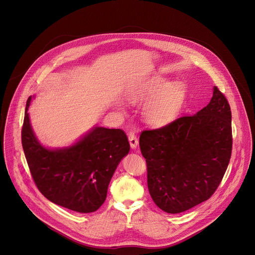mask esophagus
Returning <instances> with one entry per match:
<instances>
[{"label":"esophagus","instance_id":"obj_1","mask_svg":"<svg viewBox=\"0 0 255 255\" xmlns=\"http://www.w3.org/2000/svg\"><path fill=\"white\" fill-rule=\"evenodd\" d=\"M128 139H129V143H130V146L132 149H136V147L138 146V138L135 135V133L131 132L128 135Z\"/></svg>","mask_w":255,"mask_h":255}]
</instances>
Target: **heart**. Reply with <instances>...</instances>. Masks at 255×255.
Returning <instances> with one entry per match:
<instances>
[{
  "label": "heart",
  "instance_id": "1",
  "mask_svg": "<svg viewBox=\"0 0 255 255\" xmlns=\"http://www.w3.org/2000/svg\"><path fill=\"white\" fill-rule=\"evenodd\" d=\"M187 90L181 83L168 84L163 79H150L138 88L129 90L126 99L131 104L151 100L143 110L144 122L152 127H161L173 121L186 100ZM122 110V109H119Z\"/></svg>",
  "mask_w": 255,
  "mask_h": 255
}]
</instances>
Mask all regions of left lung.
<instances>
[{"label": "left lung", "mask_w": 255, "mask_h": 255, "mask_svg": "<svg viewBox=\"0 0 255 255\" xmlns=\"http://www.w3.org/2000/svg\"><path fill=\"white\" fill-rule=\"evenodd\" d=\"M147 163V185L155 205L169 214L207 201L220 185L231 157V110L213 88L210 103L193 116L180 117L139 138Z\"/></svg>", "instance_id": "obj_1"}]
</instances>
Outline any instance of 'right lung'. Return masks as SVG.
Returning a JSON list of instances; mask_svg holds the SVG:
<instances>
[{"label": "right lung", "mask_w": 255, "mask_h": 255, "mask_svg": "<svg viewBox=\"0 0 255 255\" xmlns=\"http://www.w3.org/2000/svg\"><path fill=\"white\" fill-rule=\"evenodd\" d=\"M29 97L22 128L23 150L32 177L50 202L79 213L97 211L105 202L110 180L129 153L121 129L93 127L74 144L48 148L36 137L29 118Z\"/></svg>", "instance_id": "obj_1"}]
</instances>
